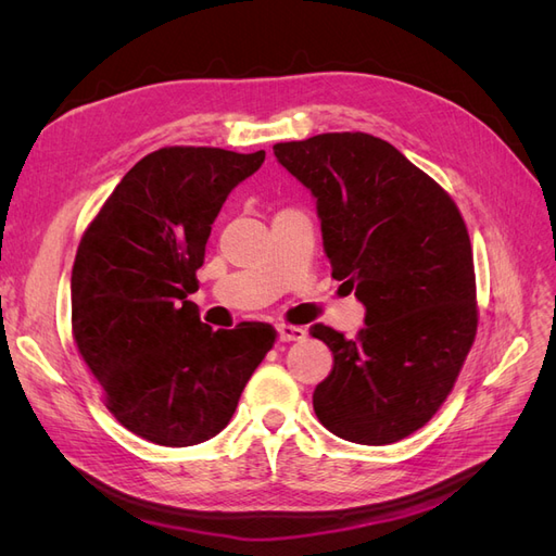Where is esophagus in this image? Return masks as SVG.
Returning <instances> with one entry per match:
<instances>
[{"label":"esophagus","mask_w":556,"mask_h":556,"mask_svg":"<svg viewBox=\"0 0 556 556\" xmlns=\"http://www.w3.org/2000/svg\"><path fill=\"white\" fill-rule=\"evenodd\" d=\"M278 339L282 343H290V341H304L306 339V329L294 327V325H278Z\"/></svg>","instance_id":"34e87169"}]
</instances>
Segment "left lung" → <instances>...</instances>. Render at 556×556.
I'll return each mask as SVG.
<instances>
[{
    "mask_svg": "<svg viewBox=\"0 0 556 556\" xmlns=\"http://www.w3.org/2000/svg\"><path fill=\"white\" fill-rule=\"evenodd\" d=\"M317 199L331 276L366 306L357 339L311 327L333 352L313 408L339 439L387 445L439 413L478 331L476 268L454 199L364 131L276 143Z\"/></svg>",
    "mask_w": 556,
    "mask_h": 556,
    "instance_id": "left-lung-1",
    "label": "left lung"
}]
</instances>
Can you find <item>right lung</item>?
I'll return each mask as SVG.
<instances>
[{
	"label": "right lung",
	"mask_w": 556,
	"mask_h": 556,
	"mask_svg": "<svg viewBox=\"0 0 556 556\" xmlns=\"http://www.w3.org/2000/svg\"><path fill=\"white\" fill-rule=\"evenodd\" d=\"M264 155L160 148L131 166L83 231L74 343L111 415L150 443L188 447L220 433L276 343L266 323L213 331L188 299L213 220Z\"/></svg>",
	"instance_id": "1"
}]
</instances>
